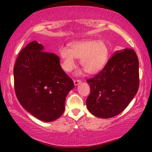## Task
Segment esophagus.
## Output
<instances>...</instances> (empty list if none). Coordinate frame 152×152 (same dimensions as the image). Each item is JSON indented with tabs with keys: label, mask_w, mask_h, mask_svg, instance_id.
<instances>
[{
	"label": "esophagus",
	"mask_w": 152,
	"mask_h": 152,
	"mask_svg": "<svg viewBox=\"0 0 152 152\" xmlns=\"http://www.w3.org/2000/svg\"><path fill=\"white\" fill-rule=\"evenodd\" d=\"M80 83V80H77V79H76V80H75L74 81V84L75 85H78Z\"/></svg>",
	"instance_id": "34e87169"
}]
</instances>
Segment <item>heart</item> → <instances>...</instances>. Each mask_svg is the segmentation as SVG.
I'll list each match as a JSON object with an SVG mask.
<instances>
[{"instance_id": "b5f03b06", "label": "heart", "mask_w": 152, "mask_h": 152, "mask_svg": "<svg viewBox=\"0 0 152 152\" xmlns=\"http://www.w3.org/2000/svg\"><path fill=\"white\" fill-rule=\"evenodd\" d=\"M102 59V55L98 51H92L90 54H85L81 57L80 62L83 67L89 69L91 66H95Z\"/></svg>"}]
</instances>
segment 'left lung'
<instances>
[{
	"label": "left lung",
	"mask_w": 152,
	"mask_h": 152,
	"mask_svg": "<svg viewBox=\"0 0 152 152\" xmlns=\"http://www.w3.org/2000/svg\"><path fill=\"white\" fill-rule=\"evenodd\" d=\"M14 90L22 107L43 122L57 120L65 109L66 97L74 87L60 66L59 57L33 41L18 54L14 67Z\"/></svg>",
	"instance_id": "8db88e82"
}]
</instances>
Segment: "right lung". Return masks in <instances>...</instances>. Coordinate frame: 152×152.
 <instances>
[{"label":"right lung","instance_id":"1","mask_svg":"<svg viewBox=\"0 0 152 152\" xmlns=\"http://www.w3.org/2000/svg\"><path fill=\"white\" fill-rule=\"evenodd\" d=\"M91 93L86 99L88 111L101 118L114 117L123 111L139 87V62L132 48L115 51L103 69L87 80Z\"/></svg>","mask_w":152,"mask_h":152}]
</instances>
